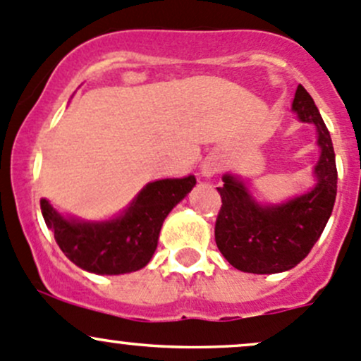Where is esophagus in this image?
Wrapping results in <instances>:
<instances>
[{"label":"esophagus","mask_w":361,"mask_h":361,"mask_svg":"<svg viewBox=\"0 0 361 361\" xmlns=\"http://www.w3.org/2000/svg\"><path fill=\"white\" fill-rule=\"evenodd\" d=\"M221 170V161L217 158H207L202 165V173L205 177H212L214 173H217Z\"/></svg>","instance_id":"34e87169"}]
</instances>
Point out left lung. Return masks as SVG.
<instances>
[{
    "label": "left lung",
    "instance_id": "left-lung-1",
    "mask_svg": "<svg viewBox=\"0 0 361 361\" xmlns=\"http://www.w3.org/2000/svg\"><path fill=\"white\" fill-rule=\"evenodd\" d=\"M292 109L313 123L322 149L314 166L317 185L280 205H259L238 177L224 176L217 188L222 207L215 221V243L226 261L243 273L271 274L295 267L322 236L337 195V166L332 139L314 100L297 87Z\"/></svg>",
    "mask_w": 361,
    "mask_h": 361
}]
</instances>
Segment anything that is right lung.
Here are the masks:
<instances>
[{
    "label": "right lung",
    "instance_id": "right-lung-1",
    "mask_svg": "<svg viewBox=\"0 0 361 361\" xmlns=\"http://www.w3.org/2000/svg\"><path fill=\"white\" fill-rule=\"evenodd\" d=\"M195 184V176L149 182L120 217L104 222L66 219L44 198L39 203L44 222L71 262L95 274H123L151 261L163 221Z\"/></svg>",
    "mask_w": 361,
    "mask_h": 361
}]
</instances>
